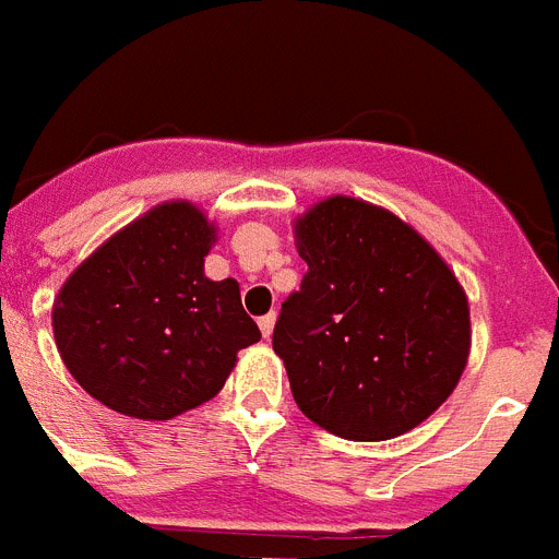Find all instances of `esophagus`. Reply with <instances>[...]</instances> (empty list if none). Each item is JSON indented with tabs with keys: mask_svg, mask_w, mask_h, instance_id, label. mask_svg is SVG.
<instances>
[{
	"mask_svg": "<svg viewBox=\"0 0 559 559\" xmlns=\"http://www.w3.org/2000/svg\"><path fill=\"white\" fill-rule=\"evenodd\" d=\"M274 322H276V313H274V311H269V313H265V317H260V331H262V336H271V334H274Z\"/></svg>",
	"mask_w": 559,
	"mask_h": 559,
	"instance_id": "1",
	"label": "esophagus"
}]
</instances>
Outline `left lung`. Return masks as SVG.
I'll return each instance as SVG.
<instances>
[{
    "label": "left lung",
    "instance_id": "obj_1",
    "mask_svg": "<svg viewBox=\"0 0 559 559\" xmlns=\"http://www.w3.org/2000/svg\"><path fill=\"white\" fill-rule=\"evenodd\" d=\"M308 262L283 302L274 352L299 412L345 440H391L460 382L468 299L440 253L377 205L331 197L297 223Z\"/></svg>",
    "mask_w": 559,
    "mask_h": 559
}]
</instances>
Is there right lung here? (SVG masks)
<instances>
[{"mask_svg": "<svg viewBox=\"0 0 559 559\" xmlns=\"http://www.w3.org/2000/svg\"><path fill=\"white\" fill-rule=\"evenodd\" d=\"M214 225L191 202H165L96 248L53 306L62 362L119 414L170 419L223 389L239 348L260 340L237 280L214 283Z\"/></svg>", "mask_w": 559, "mask_h": 559, "instance_id": "1", "label": "right lung"}]
</instances>
